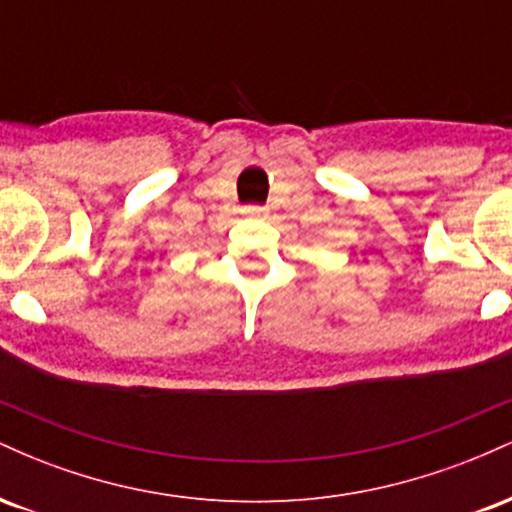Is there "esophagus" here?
Returning a JSON list of instances; mask_svg holds the SVG:
<instances>
[{
	"instance_id": "1",
	"label": "esophagus",
	"mask_w": 512,
	"mask_h": 512,
	"mask_svg": "<svg viewBox=\"0 0 512 512\" xmlns=\"http://www.w3.org/2000/svg\"><path fill=\"white\" fill-rule=\"evenodd\" d=\"M248 211H250V216H262V211H260V209H255V207L248 209Z\"/></svg>"
}]
</instances>
